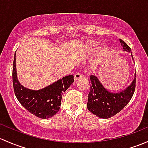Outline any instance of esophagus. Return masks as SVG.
I'll list each match as a JSON object with an SVG mask.
<instances>
[{"label": "esophagus", "instance_id": "1", "mask_svg": "<svg viewBox=\"0 0 148 148\" xmlns=\"http://www.w3.org/2000/svg\"><path fill=\"white\" fill-rule=\"evenodd\" d=\"M84 77H85L84 74H81V73H77V74H76L75 75H74V79H75L76 81L79 80V79L84 78Z\"/></svg>", "mask_w": 148, "mask_h": 148}]
</instances>
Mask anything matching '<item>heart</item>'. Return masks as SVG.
<instances>
[{
  "label": "heart",
  "instance_id": "1",
  "mask_svg": "<svg viewBox=\"0 0 148 148\" xmlns=\"http://www.w3.org/2000/svg\"><path fill=\"white\" fill-rule=\"evenodd\" d=\"M97 52V57L99 60H104L109 52V48L107 45H103L99 47V43L96 41H91L88 44L86 53L88 55H94Z\"/></svg>",
  "mask_w": 148,
  "mask_h": 148
}]
</instances>
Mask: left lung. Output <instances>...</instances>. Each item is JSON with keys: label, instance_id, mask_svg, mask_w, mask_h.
Returning <instances> with one entry per match:
<instances>
[{"label": "left lung", "instance_id": "obj_1", "mask_svg": "<svg viewBox=\"0 0 148 148\" xmlns=\"http://www.w3.org/2000/svg\"><path fill=\"white\" fill-rule=\"evenodd\" d=\"M124 52H130L131 49L120 39ZM131 53V52H130ZM132 60L133 57L131 53ZM91 87L88 95L87 108L101 119H109L119 113L128 103L136 88V73L130 84L119 92L110 91L103 86L96 76L91 75Z\"/></svg>", "mask_w": 148, "mask_h": 148}]
</instances>
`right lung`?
Here are the masks:
<instances>
[{"instance_id":"right-lung-1","label":"right lung","mask_w":148,"mask_h":148,"mask_svg":"<svg viewBox=\"0 0 148 148\" xmlns=\"http://www.w3.org/2000/svg\"><path fill=\"white\" fill-rule=\"evenodd\" d=\"M15 52L12 66V83L18 101L29 112L42 119L52 117L59 111L62 94L74 82V76L69 75L39 90L29 89L20 83L17 77Z\"/></svg>"}]
</instances>
